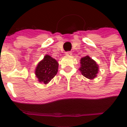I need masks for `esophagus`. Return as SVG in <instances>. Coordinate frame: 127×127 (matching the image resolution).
<instances>
[{
	"mask_svg": "<svg viewBox=\"0 0 127 127\" xmlns=\"http://www.w3.org/2000/svg\"><path fill=\"white\" fill-rule=\"evenodd\" d=\"M65 54H66V55L70 56V55H72V53L71 51H67V52H66Z\"/></svg>",
	"mask_w": 127,
	"mask_h": 127,
	"instance_id": "obj_1",
	"label": "esophagus"
}]
</instances>
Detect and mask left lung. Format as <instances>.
<instances>
[{"instance_id": "8db88e82", "label": "left lung", "mask_w": 127, "mask_h": 127, "mask_svg": "<svg viewBox=\"0 0 127 127\" xmlns=\"http://www.w3.org/2000/svg\"><path fill=\"white\" fill-rule=\"evenodd\" d=\"M80 68L79 70L82 74L88 79H94L98 73L99 66L95 61L89 56H86L80 59Z\"/></svg>"}]
</instances>
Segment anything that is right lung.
I'll return each mask as SVG.
<instances>
[{
  "mask_svg": "<svg viewBox=\"0 0 127 127\" xmlns=\"http://www.w3.org/2000/svg\"><path fill=\"white\" fill-rule=\"evenodd\" d=\"M58 68V62L51 56L46 55L36 66L35 74L39 82L47 84L57 74Z\"/></svg>",
  "mask_w": 127,
  "mask_h": 127,
  "instance_id": "right-lung-1",
  "label": "right lung"
}]
</instances>
